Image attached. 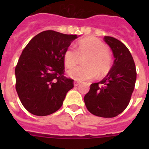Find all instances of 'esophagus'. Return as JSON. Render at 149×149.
<instances>
[{
    "instance_id": "1",
    "label": "esophagus",
    "mask_w": 149,
    "mask_h": 149,
    "mask_svg": "<svg viewBox=\"0 0 149 149\" xmlns=\"http://www.w3.org/2000/svg\"><path fill=\"white\" fill-rule=\"evenodd\" d=\"M80 84H81V82H77V81H75V82L74 83V86H77Z\"/></svg>"
}]
</instances>
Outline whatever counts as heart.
<instances>
[{"mask_svg": "<svg viewBox=\"0 0 149 149\" xmlns=\"http://www.w3.org/2000/svg\"><path fill=\"white\" fill-rule=\"evenodd\" d=\"M77 50L73 48H67L64 54V63L66 67L72 68L77 65L80 56H88L84 64L85 66L72 68L68 74L77 81H87L98 74L103 77L110 70L112 59L107 47L97 38L89 37L79 41Z\"/></svg>", "mask_w": 149, "mask_h": 149, "instance_id": "obj_1", "label": "heart"}]
</instances>
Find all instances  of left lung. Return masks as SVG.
Wrapping results in <instances>:
<instances>
[{"label":"left lung","mask_w":149,"mask_h":149,"mask_svg":"<svg viewBox=\"0 0 149 149\" xmlns=\"http://www.w3.org/2000/svg\"><path fill=\"white\" fill-rule=\"evenodd\" d=\"M104 40L111 48L113 64L102 81L91 84L84 102L93 115L113 118L125 110L130 102L136 83V66L122 42L111 36H104Z\"/></svg>","instance_id":"1"}]
</instances>
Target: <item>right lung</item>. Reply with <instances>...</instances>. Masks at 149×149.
<instances>
[{"instance_id":"1","label":"right lung","mask_w":149,"mask_h":149,"mask_svg":"<svg viewBox=\"0 0 149 149\" xmlns=\"http://www.w3.org/2000/svg\"><path fill=\"white\" fill-rule=\"evenodd\" d=\"M78 38L54 30H45L29 42L15 69V89L21 102L30 113L52 114L63 105L72 79L64 74V54Z\"/></svg>"}]
</instances>
